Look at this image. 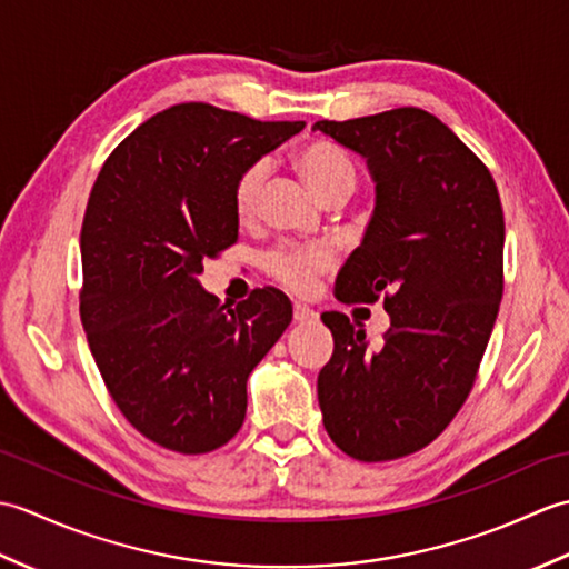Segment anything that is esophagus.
<instances>
[{
  "mask_svg": "<svg viewBox=\"0 0 569 569\" xmlns=\"http://www.w3.org/2000/svg\"><path fill=\"white\" fill-rule=\"evenodd\" d=\"M293 318H296L298 325H310V322L318 320V312L312 310V308H306V306H296L293 308Z\"/></svg>",
  "mask_w": 569,
  "mask_h": 569,
  "instance_id": "esophagus-1",
  "label": "esophagus"
}]
</instances>
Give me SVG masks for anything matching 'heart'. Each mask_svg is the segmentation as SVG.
<instances>
[{
    "label": "heart",
    "instance_id": "1",
    "mask_svg": "<svg viewBox=\"0 0 569 569\" xmlns=\"http://www.w3.org/2000/svg\"><path fill=\"white\" fill-rule=\"evenodd\" d=\"M296 166L303 173L308 186L318 192V198L325 190H330L337 183H355V166L347 159L342 149H337L330 141H308L296 153ZM266 178L263 163H251L239 173L232 202L239 217H249L257 208L259 192ZM335 261V251L328 244H296L281 247L266 259V269L276 278L278 283L291 288L296 293H308L316 286L318 273L328 271Z\"/></svg>",
    "mask_w": 569,
    "mask_h": 569
}]
</instances>
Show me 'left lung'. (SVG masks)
I'll list each match as a JSON object with an SVG mask.
<instances>
[{
    "label": "left lung",
    "mask_w": 569,
    "mask_h": 569,
    "mask_svg": "<svg viewBox=\"0 0 569 569\" xmlns=\"http://www.w3.org/2000/svg\"><path fill=\"white\" fill-rule=\"evenodd\" d=\"M312 129L359 153L377 192L335 293L383 296L391 318L369 345L342 312L322 316L335 337L322 422L345 455L383 462L438 438L471 391L503 293V210L489 168L418 107Z\"/></svg>",
    "instance_id": "obj_1"
}]
</instances>
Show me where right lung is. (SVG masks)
Listing matches in <instances>:
<instances>
[{
  "instance_id": "right-lung-1",
  "label": "right lung",
  "mask_w": 569,
  "mask_h": 569,
  "mask_svg": "<svg viewBox=\"0 0 569 569\" xmlns=\"http://www.w3.org/2000/svg\"><path fill=\"white\" fill-rule=\"evenodd\" d=\"M303 127L173 104L94 180L80 232L82 328L119 410L166 450L202 455L234 438L249 373L293 320L276 288L227 308L198 276L237 241L239 173Z\"/></svg>"
}]
</instances>
